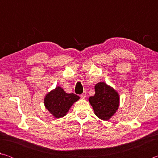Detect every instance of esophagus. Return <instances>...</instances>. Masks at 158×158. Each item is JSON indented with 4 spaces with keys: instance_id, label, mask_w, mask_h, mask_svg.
<instances>
[{
    "instance_id": "34e87169",
    "label": "esophagus",
    "mask_w": 158,
    "mask_h": 158,
    "mask_svg": "<svg viewBox=\"0 0 158 158\" xmlns=\"http://www.w3.org/2000/svg\"><path fill=\"white\" fill-rule=\"evenodd\" d=\"M86 94H87L86 91H84L81 95H80V96H81V99H85V98H86Z\"/></svg>"
}]
</instances>
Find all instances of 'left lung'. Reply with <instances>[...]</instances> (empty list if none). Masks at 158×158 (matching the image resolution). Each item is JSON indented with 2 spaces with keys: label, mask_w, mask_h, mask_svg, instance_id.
<instances>
[{
  "label": "left lung",
  "mask_w": 158,
  "mask_h": 158,
  "mask_svg": "<svg viewBox=\"0 0 158 158\" xmlns=\"http://www.w3.org/2000/svg\"><path fill=\"white\" fill-rule=\"evenodd\" d=\"M95 90V95L90 97L89 101L96 116L103 121H108L119 107L118 93L105 82L98 83Z\"/></svg>",
  "instance_id": "obj_1"
}]
</instances>
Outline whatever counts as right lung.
I'll return each mask as SVG.
<instances>
[{"label":"right lung","mask_w":158,"mask_h":158,"mask_svg":"<svg viewBox=\"0 0 158 158\" xmlns=\"http://www.w3.org/2000/svg\"><path fill=\"white\" fill-rule=\"evenodd\" d=\"M79 100L74 93H67L60 86L56 87L45 96L44 106L53 116L60 118L65 116L73 104Z\"/></svg>","instance_id":"right-lung-1"}]
</instances>
